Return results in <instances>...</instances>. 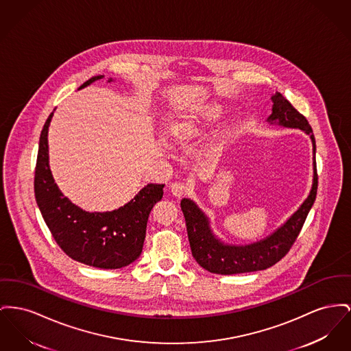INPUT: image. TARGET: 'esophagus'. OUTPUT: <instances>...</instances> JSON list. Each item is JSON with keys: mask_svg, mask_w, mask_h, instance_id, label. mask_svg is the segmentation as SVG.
I'll list each match as a JSON object with an SVG mask.
<instances>
[{"mask_svg": "<svg viewBox=\"0 0 351 351\" xmlns=\"http://www.w3.org/2000/svg\"><path fill=\"white\" fill-rule=\"evenodd\" d=\"M186 191H188V186L183 182H175L171 184V192L176 197H182L183 195H186Z\"/></svg>", "mask_w": 351, "mask_h": 351, "instance_id": "1", "label": "esophagus"}]
</instances>
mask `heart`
<instances>
[{
    "mask_svg": "<svg viewBox=\"0 0 351 351\" xmlns=\"http://www.w3.org/2000/svg\"><path fill=\"white\" fill-rule=\"evenodd\" d=\"M223 108L219 104H210L202 106L189 115L178 118L168 125V132L175 139H186L200 132L206 124L215 123L220 119Z\"/></svg>",
    "mask_w": 351,
    "mask_h": 351,
    "instance_id": "1",
    "label": "heart"
}]
</instances>
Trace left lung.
Instances as JSON below:
<instances>
[{"mask_svg":"<svg viewBox=\"0 0 351 351\" xmlns=\"http://www.w3.org/2000/svg\"><path fill=\"white\" fill-rule=\"evenodd\" d=\"M270 124L298 128L308 134L313 145V184L308 197L288 220L265 239L247 244L233 245L221 241L212 230L206 213L191 199H183L180 206L186 217V233L193 258L202 268L216 274H239L273 267L294 244L306 216L314 204L318 176L315 165V139L306 118L300 114L280 93L271 95Z\"/></svg>","mask_w":351,"mask_h":351,"instance_id":"8db88e82","label":"left lung"}]
</instances>
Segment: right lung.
I'll list each match as a JSON object with an SVG mask.
<instances>
[{
    "mask_svg": "<svg viewBox=\"0 0 351 351\" xmlns=\"http://www.w3.org/2000/svg\"><path fill=\"white\" fill-rule=\"evenodd\" d=\"M104 77L90 78L78 90ZM53 114L42 128L34 176L42 217L57 244L73 260L95 268L127 267L142 253L148 216L162 200L165 184H147L132 200L111 212H87L73 204L56 184L49 165L47 131Z\"/></svg>",
    "mask_w": 351,
    "mask_h": 351,
    "instance_id": "add662e5",
    "label": "right lung"
}]
</instances>
